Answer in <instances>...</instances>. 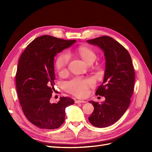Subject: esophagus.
Instances as JSON below:
<instances>
[{
  "label": "esophagus",
  "instance_id": "34e87169",
  "mask_svg": "<svg viewBox=\"0 0 152 152\" xmlns=\"http://www.w3.org/2000/svg\"><path fill=\"white\" fill-rule=\"evenodd\" d=\"M86 102H86V101H84V100H77L75 102L76 103H84Z\"/></svg>",
  "mask_w": 152,
  "mask_h": 152
}]
</instances>
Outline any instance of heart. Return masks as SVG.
<instances>
[{"label": "heart", "instance_id": "1", "mask_svg": "<svg viewBox=\"0 0 152 152\" xmlns=\"http://www.w3.org/2000/svg\"><path fill=\"white\" fill-rule=\"evenodd\" d=\"M76 52L83 59L84 61L88 64L93 63L96 58L94 50L88 46H80L77 49ZM69 59L70 57L66 53H61L58 55L55 65L59 73H62L66 71ZM91 85H92V81L90 79H82L77 78L67 82L66 89L73 94L79 97H84L87 94L88 87Z\"/></svg>", "mask_w": 152, "mask_h": 152}]
</instances>
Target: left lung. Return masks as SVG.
Returning a JSON list of instances; mask_svg holds the SVG:
<instances>
[{"instance_id": "1", "label": "left lung", "mask_w": 152, "mask_h": 152, "mask_svg": "<svg viewBox=\"0 0 152 152\" xmlns=\"http://www.w3.org/2000/svg\"><path fill=\"white\" fill-rule=\"evenodd\" d=\"M87 42L99 48L105 58L103 82L96 92L105 101L101 104L90 101L94 108L89 121L95 127H108L122 117L130 104L135 80L132 59L127 50L110 37H99Z\"/></svg>"}]
</instances>
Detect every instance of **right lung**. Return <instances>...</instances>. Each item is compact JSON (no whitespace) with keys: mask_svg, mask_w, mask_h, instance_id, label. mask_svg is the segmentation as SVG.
Returning a JSON list of instances; mask_svg holds the SVG:
<instances>
[{"mask_svg":"<svg viewBox=\"0 0 152 152\" xmlns=\"http://www.w3.org/2000/svg\"><path fill=\"white\" fill-rule=\"evenodd\" d=\"M75 42L42 35L29 44L20 58L16 75L18 98L26 118L39 128L60 127L66 107L74 103L68 97L60 98L56 103H50V99L55 91L54 57Z\"/></svg>","mask_w":152,"mask_h":152,"instance_id":"add662e5","label":"right lung"}]
</instances>
